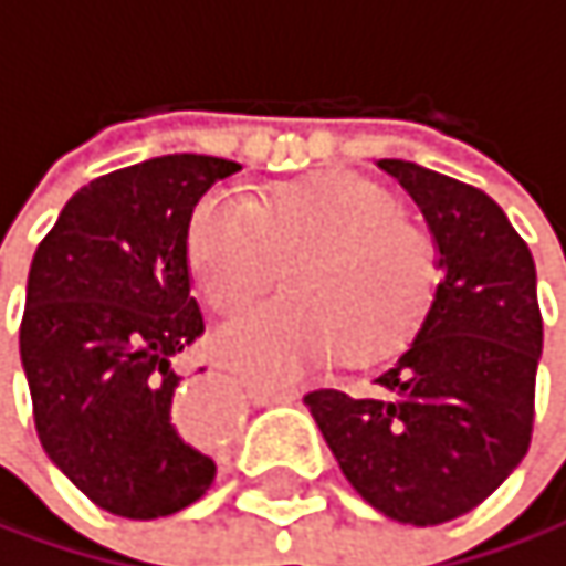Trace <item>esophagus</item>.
I'll use <instances>...</instances> for the list:
<instances>
[{"instance_id": "obj_1", "label": "esophagus", "mask_w": 566, "mask_h": 566, "mask_svg": "<svg viewBox=\"0 0 566 566\" xmlns=\"http://www.w3.org/2000/svg\"><path fill=\"white\" fill-rule=\"evenodd\" d=\"M248 396H251V402H258V406H277V402H292V399H295L292 389H261V386H251ZM200 402H205V389H197V386L180 389V396L174 399V422H177L180 432L200 436V429L193 426V409H197Z\"/></svg>"}]
</instances>
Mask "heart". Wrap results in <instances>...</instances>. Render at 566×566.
Returning a JSON list of instances; mask_svg holds the SVG:
<instances>
[{"label": "heart", "instance_id": "heart-1", "mask_svg": "<svg viewBox=\"0 0 566 566\" xmlns=\"http://www.w3.org/2000/svg\"><path fill=\"white\" fill-rule=\"evenodd\" d=\"M187 264L221 315L251 308L289 264L292 295L228 325L214 348L258 382H289L342 348L366 361L426 318L439 254L396 197L352 174L271 187L261 200L205 193L187 221Z\"/></svg>", "mask_w": 566, "mask_h": 566}]
</instances>
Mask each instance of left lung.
Segmentation results:
<instances>
[{"mask_svg":"<svg viewBox=\"0 0 566 566\" xmlns=\"http://www.w3.org/2000/svg\"><path fill=\"white\" fill-rule=\"evenodd\" d=\"M426 218L439 285L416 338L366 392L305 396L355 493L412 527L480 506L527 457L544 352L534 254L483 190L379 160Z\"/></svg>","mask_w":566,"mask_h":566,"instance_id":"8db88e82","label":"left lung"}]
</instances>
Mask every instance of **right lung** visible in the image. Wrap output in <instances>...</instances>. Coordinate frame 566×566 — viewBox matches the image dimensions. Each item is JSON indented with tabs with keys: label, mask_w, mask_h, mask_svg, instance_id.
I'll return each instance as SVG.
<instances>
[{
	"label": "right lung",
	"mask_w": 566,
	"mask_h": 566,
	"mask_svg": "<svg viewBox=\"0 0 566 566\" xmlns=\"http://www.w3.org/2000/svg\"><path fill=\"white\" fill-rule=\"evenodd\" d=\"M234 170L167 154L103 174L32 254L19 355L35 432L63 476L116 516L177 513L214 483V460L174 422V361L205 332L187 221Z\"/></svg>",
	"instance_id": "obj_1"
}]
</instances>
